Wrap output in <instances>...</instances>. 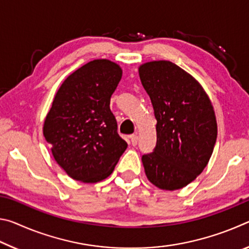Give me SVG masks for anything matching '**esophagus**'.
Returning <instances> with one entry per match:
<instances>
[{
    "label": "esophagus",
    "instance_id": "esophagus-1",
    "mask_svg": "<svg viewBox=\"0 0 249 249\" xmlns=\"http://www.w3.org/2000/svg\"><path fill=\"white\" fill-rule=\"evenodd\" d=\"M137 142H138V136L137 135H132L130 136V142H132L133 146H136L137 145Z\"/></svg>",
    "mask_w": 249,
    "mask_h": 249
}]
</instances>
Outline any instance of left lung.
Masks as SVG:
<instances>
[{
	"mask_svg": "<svg viewBox=\"0 0 249 249\" xmlns=\"http://www.w3.org/2000/svg\"><path fill=\"white\" fill-rule=\"evenodd\" d=\"M138 71L157 120L156 147L142 157L146 176L159 189L178 190L203 171L213 153V107L199 82L170 61L147 62Z\"/></svg>",
	"mask_w": 249,
	"mask_h": 249,
	"instance_id": "1",
	"label": "left lung"
}]
</instances>
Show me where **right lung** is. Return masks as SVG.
I'll list each match as a JSON object with an SVG mask.
<instances>
[{
    "label": "right lung",
    "mask_w": 249,
    "mask_h": 249,
    "mask_svg": "<svg viewBox=\"0 0 249 249\" xmlns=\"http://www.w3.org/2000/svg\"><path fill=\"white\" fill-rule=\"evenodd\" d=\"M121 78L114 62L93 60L71 73L54 96L44 136L54 160L74 180L93 183L107 178L127 148L109 108Z\"/></svg>",
    "instance_id": "right-lung-1"
}]
</instances>
